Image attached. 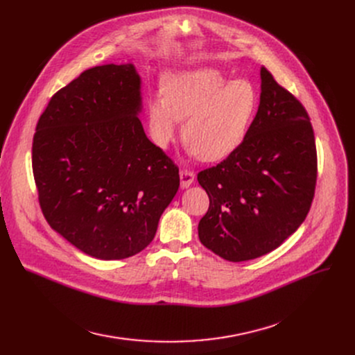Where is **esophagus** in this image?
<instances>
[{"mask_svg":"<svg viewBox=\"0 0 355 355\" xmlns=\"http://www.w3.org/2000/svg\"><path fill=\"white\" fill-rule=\"evenodd\" d=\"M180 182L182 189H187L194 182V173L189 170H181L180 171Z\"/></svg>","mask_w":355,"mask_h":355,"instance_id":"34e87169","label":"esophagus"}]
</instances>
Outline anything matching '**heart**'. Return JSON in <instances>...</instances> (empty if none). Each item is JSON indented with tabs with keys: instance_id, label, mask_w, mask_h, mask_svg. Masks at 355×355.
<instances>
[{
	"instance_id": "b5f03b06",
	"label": "heart",
	"mask_w": 355,
	"mask_h": 355,
	"mask_svg": "<svg viewBox=\"0 0 355 355\" xmlns=\"http://www.w3.org/2000/svg\"><path fill=\"white\" fill-rule=\"evenodd\" d=\"M257 90L246 79L230 80L218 70L201 67L168 74L162 93L146 102L151 139L170 145L182 123L189 151L206 162L229 157L245 139L257 110Z\"/></svg>"
}]
</instances>
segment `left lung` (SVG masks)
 I'll list each match as a JSON object with an SVG mask.
<instances>
[{"label":"left lung","mask_w":355,"mask_h":355,"mask_svg":"<svg viewBox=\"0 0 355 355\" xmlns=\"http://www.w3.org/2000/svg\"><path fill=\"white\" fill-rule=\"evenodd\" d=\"M257 114L234 151L198 173L210 206L201 243L229 262L263 256L305 220L316 185V146L308 112L262 66Z\"/></svg>","instance_id":"obj_1"}]
</instances>
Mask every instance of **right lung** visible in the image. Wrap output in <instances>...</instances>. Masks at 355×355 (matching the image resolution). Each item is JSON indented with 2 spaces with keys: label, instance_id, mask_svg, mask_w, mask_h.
Segmentation results:
<instances>
[{
  "label": "right lung",
  "instance_id": "obj_1",
  "mask_svg": "<svg viewBox=\"0 0 355 355\" xmlns=\"http://www.w3.org/2000/svg\"><path fill=\"white\" fill-rule=\"evenodd\" d=\"M141 106L134 64H103L55 92L35 126L31 161L42 211L92 257L144 250L180 187L178 166L144 132Z\"/></svg>",
  "mask_w": 355,
  "mask_h": 355
}]
</instances>
